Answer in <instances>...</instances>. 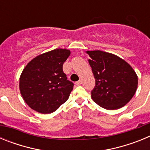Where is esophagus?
Masks as SVG:
<instances>
[{
	"label": "esophagus",
	"instance_id": "obj_1",
	"mask_svg": "<svg viewBox=\"0 0 150 150\" xmlns=\"http://www.w3.org/2000/svg\"><path fill=\"white\" fill-rule=\"evenodd\" d=\"M82 83H83V82H82V80H79V81L76 82V84L77 85V86H79V85L82 84Z\"/></svg>",
	"mask_w": 150,
	"mask_h": 150
}]
</instances>
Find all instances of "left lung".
Instances as JSON below:
<instances>
[{
    "label": "left lung",
    "instance_id": "left-lung-1",
    "mask_svg": "<svg viewBox=\"0 0 150 150\" xmlns=\"http://www.w3.org/2000/svg\"><path fill=\"white\" fill-rule=\"evenodd\" d=\"M88 63L95 79L91 98L107 110L124 107L134 95L138 79L134 69L125 60L112 53L86 51Z\"/></svg>",
    "mask_w": 150,
    "mask_h": 150
}]
</instances>
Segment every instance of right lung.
<instances>
[{"instance_id": "obj_1", "label": "right lung", "mask_w": 150, "mask_h": 150, "mask_svg": "<svg viewBox=\"0 0 150 150\" xmlns=\"http://www.w3.org/2000/svg\"><path fill=\"white\" fill-rule=\"evenodd\" d=\"M71 54L55 49L38 55L28 63L19 78L20 93L34 110L48 114L67 101L74 83L63 72V64Z\"/></svg>"}]
</instances>
